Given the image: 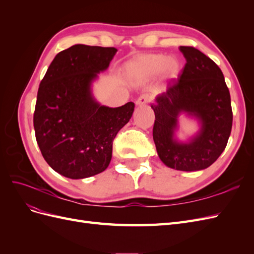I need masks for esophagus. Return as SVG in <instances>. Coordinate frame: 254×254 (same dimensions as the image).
Masks as SVG:
<instances>
[{
    "mask_svg": "<svg viewBox=\"0 0 254 254\" xmlns=\"http://www.w3.org/2000/svg\"><path fill=\"white\" fill-rule=\"evenodd\" d=\"M151 98L152 97H151L150 94H147V93L142 94L139 98L136 99V105L141 106V105H144V104H147V103H149L151 101Z\"/></svg>",
    "mask_w": 254,
    "mask_h": 254,
    "instance_id": "esophagus-1",
    "label": "esophagus"
}]
</instances>
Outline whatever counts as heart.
<instances>
[{"label": "heart", "mask_w": 254, "mask_h": 254, "mask_svg": "<svg viewBox=\"0 0 254 254\" xmlns=\"http://www.w3.org/2000/svg\"><path fill=\"white\" fill-rule=\"evenodd\" d=\"M140 64L148 68L149 71H160L167 64L168 71L173 72L178 66L176 61H168V58L165 55H148L141 59Z\"/></svg>", "instance_id": "1"}]
</instances>
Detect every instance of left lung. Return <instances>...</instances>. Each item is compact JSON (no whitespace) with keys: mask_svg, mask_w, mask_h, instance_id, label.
Returning <instances> with one entry per match:
<instances>
[{"mask_svg":"<svg viewBox=\"0 0 254 254\" xmlns=\"http://www.w3.org/2000/svg\"><path fill=\"white\" fill-rule=\"evenodd\" d=\"M187 64L181 74L151 104L155 111L153 141L159 158L171 168L201 171L225 150L232 129L231 97L224 74L214 61L193 47H180ZM181 112L193 115L202 128L189 143L173 139Z\"/></svg>","mask_w":254,"mask_h":254,"instance_id":"1","label":"left lung"}]
</instances>
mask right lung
Segmentation results:
<instances>
[{"label":"right lung","mask_w":254,"mask_h":254,"mask_svg":"<svg viewBox=\"0 0 254 254\" xmlns=\"http://www.w3.org/2000/svg\"><path fill=\"white\" fill-rule=\"evenodd\" d=\"M115 48L76 44L58 53L38 89L34 112L36 140L44 160L58 174L83 179L104 172L115 135L134 110L101 106L91 83L109 66Z\"/></svg>","instance_id":"1"}]
</instances>
